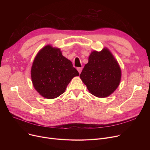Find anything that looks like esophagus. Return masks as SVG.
I'll return each instance as SVG.
<instances>
[{
	"mask_svg": "<svg viewBox=\"0 0 150 150\" xmlns=\"http://www.w3.org/2000/svg\"><path fill=\"white\" fill-rule=\"evenodd\" d=\"M77 70L78 71V72H79V74H80L81 72V71H82V67H78L77 68Z\"/></svg>",
	"mask_w": 150,
	"mask_h": 150,
	"instance_id": "1",
	"label": "esophagus"
}]
</instances>
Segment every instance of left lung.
Here are the masks:
<instances>
[{"label": "left lung", "mask_w": 150, "mask_h": 150, "mask_svg": "<svg viewBox=\"0 0 150 150\" xmlns=\"http://www.w3.org/2000/svg\"><path fill=\"white\" fill-rule=\"evenodd\" d=\"M80 77L89 92L98 98H105L119 87L122 71L114 55L107 47L90 54Z\"/></svg>", "instance_id": "1"}]
</instances>
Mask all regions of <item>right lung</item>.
<instances>
[{
	"label": "right lung",
	"mask_w": 150,
	"mask_h": 150,
	"mask_svg": "<svg viewBox=\"0 0 150 150\" xmlns=\"http://www.w3.org/2000/svg\"><path fill=\"white\" fill-rule=\"evenodd\" d=\"M79 73L72 63L62 54L60 49L48 44L38 52L31 69L33 87L47 99L64 93L69 83Z\"/></svg>",
	"instance_id": "add662e5"
}]
</instances>
